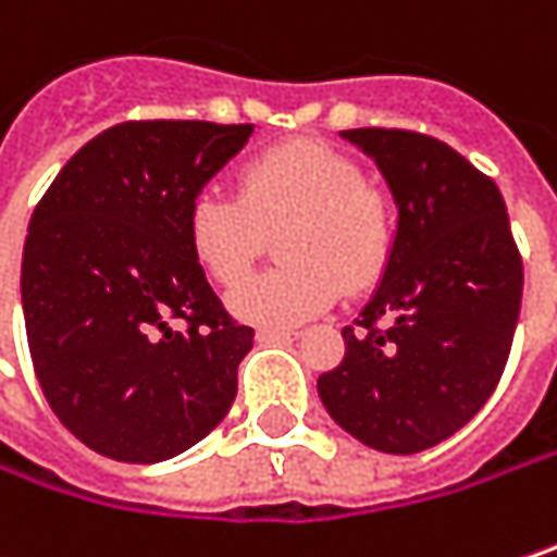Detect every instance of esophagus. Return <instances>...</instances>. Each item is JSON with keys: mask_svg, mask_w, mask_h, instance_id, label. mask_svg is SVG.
Here are the masks:
<instances>
[{"mask_svg": "<svg viewBox=\"0 0 557 557\" xmlns=\"http://www.w3.org/2000/svg\"><path fill=\"white\" fill-rule=\"evenodd\" d=\"M296 334L293 329H258V341H293Z\"/></svg>", "mask_w": 557, "mask_h": 557, "instance_id": "esophagus-1", "label": "esophagus"}]
</instances>
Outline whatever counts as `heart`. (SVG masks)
I'll return each instance as SVG.
<instances>
[{
  "label": "heart",
  "mask_w": 557,
  "mask_h": 557,
  "mask_svg": "<svg viewBox=\"0 0 557 557\" xmlns=\"http://www.w3.org/2000/svg\"><path fill=\"white\" fill-rule=\"evenodd\" d=\"M277 235L280 268L248 280L232 312L258 325H299L344 293L382 277L395 248V210L347 152L299 139L238 165L235 197L200 194L187 207V248L216 286L251 274Z\"/></svg>",
  "instance_id": "heart-1"
}]
</instances>
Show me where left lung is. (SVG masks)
<instances>
[{
	"label": "left lung",
	"instance_id": "8db88e82",
	"mask_svg": "<svg viewBox=\"0 0 557 557\" xmlns=\"http://www.w3.org/2000/svg\"><path fill=\"white\" fill-rule=\"evenodd\" d=\"M398 203L380 289L319 376L329 414L360 443L411 456L466 428L497 388L523 299L504 197L453 146L414 129H344Z\"/></svg>",
	"mask_w": 557,
	"mask_h": 557
}]
</instances>
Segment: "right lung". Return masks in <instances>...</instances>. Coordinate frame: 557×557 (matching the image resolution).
Here are the masks:
<instances>
[{
  "label": "right lung",
  "mask_w": 557,
  "mask_h": 557,
  "mask_svg": "<svg viewBox=\"0 0 557 557\" xmlns=\"http://www.w3.org/2000/svg\"><path fill=\"white\" fill-rule=\"evenodd\" d=\"M255 124L127 121L88 139L34 207L22 258L37 382L88 449L162 462L228 414L255 329L187 248V207Z\"/></svg>",
  "instance_id": "right-lung-1"
}]
</instances>
